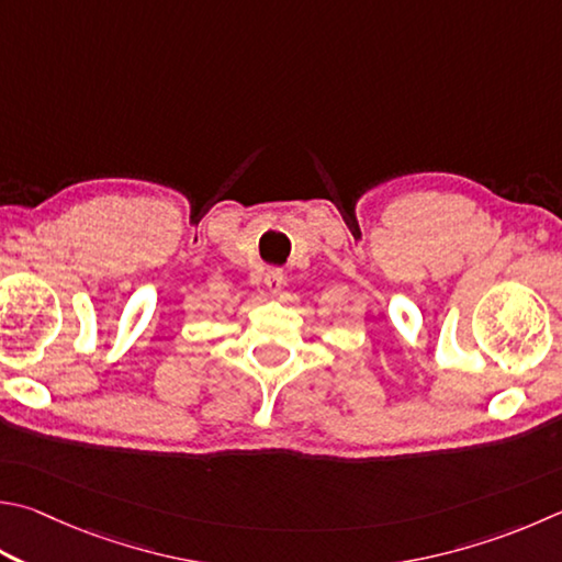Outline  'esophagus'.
I'll list each match as a JSON object with an SVG mask.
<instances>
[{"instance_id":"obj_1","label":"esophagus","mask_w":562,"mask_h":562,"mask_svg":"<svg viewBox=\"0 0 562 562\" xmlns=\"http://www.w3.org/2000/svg\"><path fill=\"white\" fill-rule=\"evenodd\" d=\"M265 284H268L270 294H278L282 290V284H284V272L278 270V268L268 270V272H265Z\"/></svg>"}]
</instances>
